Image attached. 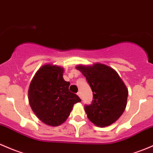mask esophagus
<instances>
[{"instance_id": "esophagus-1", "label": "esophagus", "mask_w": 153, "mask_h": 153, "mask_svg": "<svg viewBox=\"0 0 153 153\" xmlns=\"http://www.w3.org/2000/svg\"><path fill=\"white\" fill-rule=\"evenodd\" d=\"M77 94H78V97H79L80 98H81V92H78V93H77Z\"/></svg>"}]
</instances>
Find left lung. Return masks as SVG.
I'll return each mask as SVG.
<instances>
[{"label":"left lung","instance_id":"8db88e82","mask_svg":"<svg viewBox=\"0 0 153 153\" xmlns=\"http://www.w3.org/2000/svg\"><path fill=\"white\" fill-rule=\"evenodd\" d=\"M93 92L92 103L85 106L88 119L97 127L114 123L127 105L128 90L115 70L104 64L76 66Z\"/></svg>","mask_w":153,"mask_h":153}]
</instances>
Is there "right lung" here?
Returning a JSON list of instances; mask_svg holds the SVG:
<instances>
[{"label": "right lung", "instance_id": "obj_1", "mask_svg": "<svg viewBox=\"0 0 153 153\" xmlns=\"http://www.w3.org/2000/svg\"><path fill=\"white\" fill-rule=\"evenodd\" d=\"M64 69L46 64L42 66L30 81L28 102L36 117L49 126L56 127L67 120L75 103L81 102L69 90L70 83L63 78Z\"/></svg>", "mask_w": 153, "mask_h": 153}]
</instances>
